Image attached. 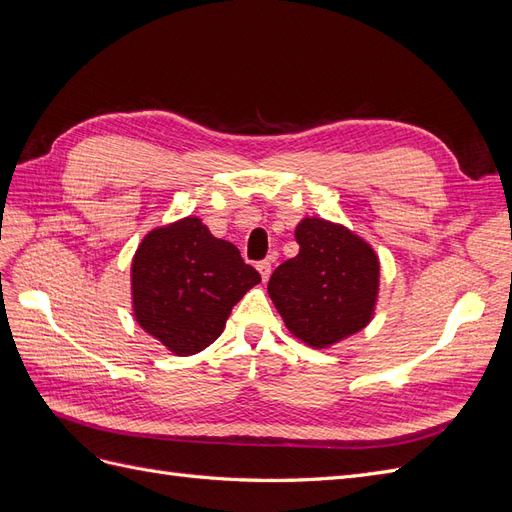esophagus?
Here are the masks:
<instances>
[{
  "mask_svg": "<svg viewBox=\"0 0 512 512\" xmlns=\"http://www.w3.org/2000/svg\"><path fill=\"white\" fill-rule=\"evenodd\" d=\"M256 269H258V273L262 277V282H267L269 275H271V260H260L258 265H256Z\"/></svg>",
  "mask_w": 512,
  "mask_h": 512,
  "instance_id": "esophagus-1",
  "label": "esophagus"
}]
</instances>
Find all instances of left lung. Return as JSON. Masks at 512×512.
<instances>
[{
  "instance_id": "8db88e82",
  "label": "left lung",
  "mask_w": 512,
  "mask_h": 512,
  "mask_svg": "<svg viewBox=\"0 0 512 512\" xmlns=\"http://www.w3.org/2000/svg\"><path fill=\"white\" fill-rule=\"evenodd\" d=\"M294 239L299 254L277 267L269 297L292 335L314 348L361 331L378 294L380 265L371 247L344 226L303 220Z\"/></svg>"
}]
</instances>
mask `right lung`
Masks as SVG:
<instances>
[{
    "label": "right lung",
    "mask_w": 512,
    "mask_h": 512,
    "mask_svg": "<svg viewBox=\"0 0 512 512\" xmlns=\"http://www.w3.org/2000/svg\"><path fill=\"white\" fill-rule=\"evenodd\" d=\"M260 282L235 245L198 218L151 230L132 260L134 316L179 356L196 354L224 331L243 294Z\"/></svg>",
    "instance_id": "1"
}]
</instances>
